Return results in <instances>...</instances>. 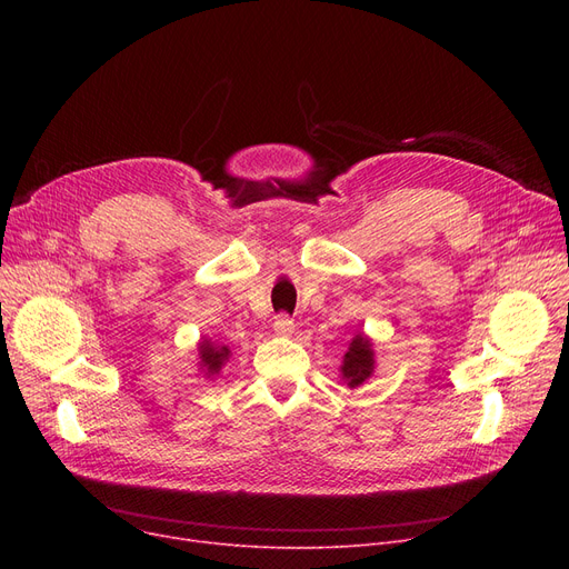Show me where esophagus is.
<instances>
[{"instance_id":"1","label":"esophagus","mask_w":569,"mask_h":569,"mask_svg":"<svg viewBox=\"0 0 569 569\" xmlns=\"http://www.w3.org/2000/svg\"><path fill=\"white\" fill-rule=\"evenodd\" d=\"M292 330H295V320H292L288 313H279V316L274 318V332H277L279 337H290Z\"/></svg>"}]
</instances>
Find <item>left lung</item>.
Wrapping results in <instances>:
<instances>
[{"label":"left lung","instance_id":"1","mask_svg":"<svg viewBox=\"0 0 569 569\" xmlns=\"http://www.w3.org/2000/svg\"><path fill=\"white\" fill-rule=\"evenodd\" d=\"M371 371H373V350H371L369 339H365L360 335L357 339H352V343L343 357L341 373L350 387H357L371 376Z\"/></svg>","mask_w":569,"mask_h":569}]
</instances>
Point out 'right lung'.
<instances>
[{
    "label": "right lung",
    "instance_id": "obj_1",
    "mask_svg": "<svg viewBox=\"0 0 569 569\" xmlns=\"http://www.w3.org/2000/svg\"><path fill=\"white\" fill-rule=\"evenodd\" d=\"M228 348H214L212 343H202L200 346V360H202V367L207 369V373H219V369L223 367V362L228 360Z\"/></svg>",
    "mask_w": 569,
    "mask_h": 569
}]
</instances>
